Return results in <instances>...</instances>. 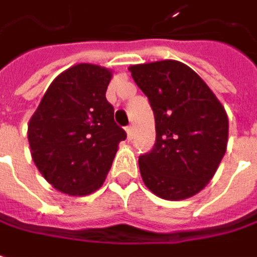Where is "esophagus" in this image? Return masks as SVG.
Returning <instances> with one entry per match:
<instances>
[{"label": "esophagus", "instance_id": "obj_1", "mask_svg": "<svg viewBox=\"0 0 257 257\" xmlns=\"http://www.w3.org/2000/svg\"><path fill=\"white\" fill-rule=\"evenodd\" d=\"M126 138H128V141H132V138H134V128L132 126H126Z\"/></svg>", "mask_w": 257, "mask_h": 257}]
</instances>
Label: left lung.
<instances>
[{
	"label": "left lung",
	"instance_id": "8db88e82",
	"mask_svg": "<svg viewBox=\"0 0 257 257\" xmlns=\"http://www.w3.org/2000/svg\"><path fill=\"white\" fill-rule=\"evenodd\" d=\"M155 117L154 148L140 157L145 185L164 200L200 193L226 154L229 119L197 73L177 60L129 67Z\"/></svg>",
	"mask_w": 257,
	"mask_h": 257
}]
</instances>
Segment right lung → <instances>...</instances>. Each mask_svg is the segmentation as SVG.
<instances>
[{
  "label": "right lung",
  "mask_w": 257,
  "mask_h": 257,
  "mask_svg": "<svg viewBox=\"0 0 257 257\" xmlns=\"http://www.w3.org/2000/svg\"><path fill=\"white\" fill-rule=\"evenodd\" d=\"M109 69L80 63L49 86L28 122L31 157L56 190L87 195L102 187L126 132L106 100Z\"/></svg>",
  "instance_id": "obj_1"
}]
</instances>
